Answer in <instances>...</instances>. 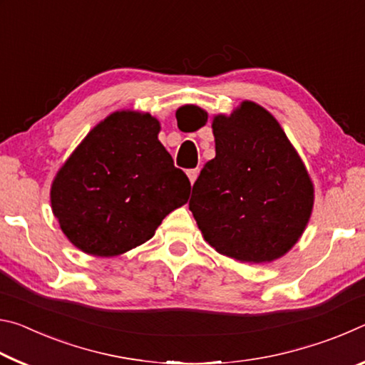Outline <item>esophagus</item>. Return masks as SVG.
Listing matches in <instances>:
<instances>
[{"mask_svg": "<svg viewBox=\"0 0 365 365\" xmlns=\"http://www.w3.org/2000/svg\"><path fill=\"white\" fill-rule=\"evenodd\" d=\"M197 174H200V170H197V169H188V170H187V175H188V178H190L191 185L195 183V180L197 178Z\"/></svg>", "mask_w": 365, "mask_h": 365, "instance_id": "obj_1", "label": "esophagus"}]
</instances>
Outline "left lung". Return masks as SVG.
I'll list each match as a JSON object with an SVG mask.
<instances>
[{"mask_svg": "<svg viewBox=\"0 0 365 365\" xmlns=\"http://www.w3.org/2000/svg\"><path fill=\"white\" fill-rule=\"evenodd\" d=\"M207 114L195 106L177 110ZM215 158L201 169L190 197L206 242L242 262H270L298 242L311 217L314 190L279 122L245 101L212 120Z\"/></svg>", "mask_w": 365, "mask_h": 365, "instance_id": "1", "label": "left lung"}]
</instances>
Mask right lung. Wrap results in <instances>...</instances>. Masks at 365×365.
I'll return each instance as SVG.
<instances>
[{
    "mask_svg": "<svg viewBox=\"0 0 365 365\" xmlns=\"http://www.w3.org/2000/svg\"><path fill=\"white\" fill-rule=\"evenodd\" d=\"M150 114L120 110L91 130L51 187L53 212L71 242L93 256H117L150 240L188 201L185 172L158 140Z\"/></svg>",
    "mask_w": 365,
    "mask_h": 365,
    "instance_id": "add662e5",
    "label": "right lung"
}]
</instances>
